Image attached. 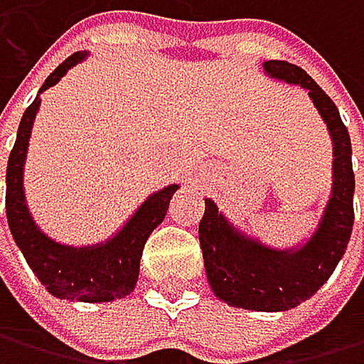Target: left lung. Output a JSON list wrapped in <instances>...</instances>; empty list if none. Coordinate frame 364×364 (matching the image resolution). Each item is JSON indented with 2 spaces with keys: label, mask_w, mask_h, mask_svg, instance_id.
I'll return each mask as SVG.
<instances>
[{
  "label": "left lung",
  "mask_w": 364,
  "mask_h": 364,
  "mask_svg": "<svg viewBox=\"0 0 364 364\" xmlns=\"http://www.w3.org/2000/svg\"><path fill=\"white\" fill-rule=\"evenodd\" d=\"M264 71L300 85L326 122L333 141V188L320 226L297 250H271L246 239L205 199L199 242L210 289L219 300L248 311H289L314 295L336 271L353 228V167L351 141L338 107L306 71L284 60L264 62Z\"/></svg>",
  "instance_id": "1"
}]
</instances>
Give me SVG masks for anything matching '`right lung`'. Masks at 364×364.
Segmentation results:
<instances>
[{"label": "right lung", "mask_w": 364, "mask_h": 364, "mask_svg": "<svg viewBox=\"0 0 364 364\" xmlns=\"http://www.w3.org/2000/svg\"><path fill=\"white\" fill-rule=\"evenodd\" d=\"M87 53L77 50L64 60L60 67L46 77L40 93L60 82ZM40 109V96L35 98L21 116L17 141L9 156L6 170V217L15 244L24 252L28 266L50 295L60 300L77 302H112L134 291L138 279V266L143 257V246L159 223L165 219L167 205L178 186H167L136 210V215L125 223L112 242L96 248H69L48 239L38 226L26 208L24 199V161L35 114Z\"/></svg>", "instance_id": "1"}]
</instances>
